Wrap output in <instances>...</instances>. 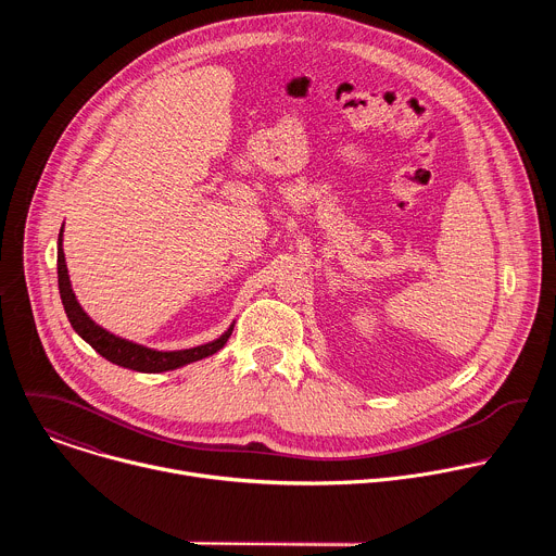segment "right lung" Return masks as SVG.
<instances>
[{
	"label": "right lung",
	"mask_w": 556,
	"mask_h": 556,
	"mask_svg": "<svg viewBox=\"0 0 556 556\" xmlns=\"http://www.w3.org/2000/svg\"><path fill=\"white\" fill-rule=\"evenodd\" d=\"M56 275H59V294H61V303L65 307L67 319L74 328V332L81 337L84 341H88L103 358H108L114 365L134 369V371H144V374H157V371H167V369H176L182 365H189L193 361L206 358L211 354H215L217 350H222L232 332V328L228 332H224L217 341L200 345V348H191V350H178V352H155L136 343H129L125 339H118L114 334H110L108 330H103L101 326H97L90 316L84 312V307L78 305V301L74 299V292L70 288V277H67V268H65V255L61 249V232H59V251H56Z\"/></svg>",
	"instance_id": "1"
}]
</instances>
